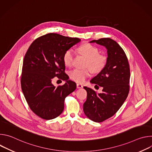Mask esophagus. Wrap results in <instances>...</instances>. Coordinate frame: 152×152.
<instances>
[{"label":"esophagus","instance_id":"esophagus-1","mask_svg":"<svg viewBox=\"0 0 152 152\" xmlns=\"http://www.w3.org/2000/svg\"><path fill=\"white\" fill-rule=\"evenodd\" d=\"M76 86H77V88H83V85L80 83H77L76 84Z\"/></svg>","mask_w":152,"mask_h":152}]
</instances>
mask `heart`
Segmentation results:
<instances>
[{
    "instance_id": "obj_1",
    "label": "heart",
    "mask_w": 152,
    "mask_h": 152,
    "mask_svg": "<svg viewBox=\"0 0 152 152\" xmlns=\"http://www.w3.org/2000/svg\"><path fill=\"white\" fill-rule=\"evenodd\" d=\"M76 51L87 58L86 66H89L94 72H100L105 67L107 58L104 55H99V50L96 47L90 44H84L77 48ZM74 57V50L71 49L67 50L63 56L65 65L67 67L72 66ZM91 74V70L90 68L84 69L76 68L69 72L70 79L77 82H83Z\"/></svg>"
}]
</instances>
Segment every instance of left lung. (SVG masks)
Returning <instances> with one entry per match:
<instances>
[{
    "label": "left lung",
    "instance_id": "obj_1",
    "mask_svg": "<svg viewBox=\"0 0 152 152\" xmlns=\"http://www.w3.org/2000/svg\"><path fill=\"white\" fill-rule=\"evenodd\" d=\"M90 42L104 46L107 53L105 67L90 80L102 86L103 92L99 94L90 88L83 87L87 92L83 112L92 121L100 123L113 117L126 100L131 74L126 55L115 41L104 38Z\"/></svg>",
    "mask_w": 152,
    "mask_h": 152
}]
</instances>
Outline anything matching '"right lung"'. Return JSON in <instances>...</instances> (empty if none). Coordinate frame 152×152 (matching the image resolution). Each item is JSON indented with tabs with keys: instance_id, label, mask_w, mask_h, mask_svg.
<instances>
[{
	"instance_id": "obj_1",
	"label": "right lung",
	"mask_w": 152,
	"mask_h": 152,
	"mask_svg": "<svg viewBox=\"0 0 152 152\" xmlns=\"http://www.w3.org/2000/svg\"><path fill=\"white\" fill-rule=\"evenodd\" d=\"M80 41L78 38L49 33L35 39L23 59L21 86L31 110L38 117L52 120L64 108L66 97L76 88L65 73L64 53ZM57 77L66 82L57 88L51 83Z\"/></svg>"
}]
</instances>
